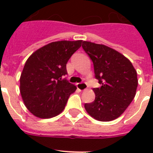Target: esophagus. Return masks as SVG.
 Returning <instances> with one entry per match:
<instances>
[{"mask_svg":"<svg viewBox=\"0 0 153 153\" xmlns=\"http://www.w3.org/2000/svg\"><path fill=\"white\" fill-rule=\"evenodd\" d=\"M77 88L79 89L80 91H85L87 88V84L86 82H80L77 84Z\"/></svg>","mask_w":153,"mask_h":153,"instance_id":"obj_1","label":"esophagus"}]
</instances>
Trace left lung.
Returning <instances> with one entry per match:
<instances>
[{
  "label": "left lung",
  "instance_id": "8db88e82",
  "mask_svg": "<svg viewBox=\"0 0 153 153\" xmlns=\"http://www.w3.org/2000/svg\"><path fill=\"white\" fill-rule=\"evenodd\" d=\"M82 48L94 64L95 79L101 87L94 88L95 99L85 104L86 112L96 120L117 118L135 97L137 74L132 62L122 54L103 44L82 42Z\"/></svg>",
  "mask_w": 153,
  "mask_h": 153
}]
</instances>
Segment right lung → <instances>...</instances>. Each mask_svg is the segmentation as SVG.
<instances>
[{"mask_svg":"<svg viewBox=\"0 0 153 153\" xmlns=\"http://www.w3.org/2000/svg\"><path fill=\"white\" fill-rule=\"evenodd\" d=\"M82 40L52 42L35 51L25 62L20 91L25 106L33 115L50 118L64 109L76 86L63 76L67 63Z\"/></svg>","mask_w":153,"mask_h":153,"instance_id":"right-lung-1","label":"right lung"}]
</instances>
